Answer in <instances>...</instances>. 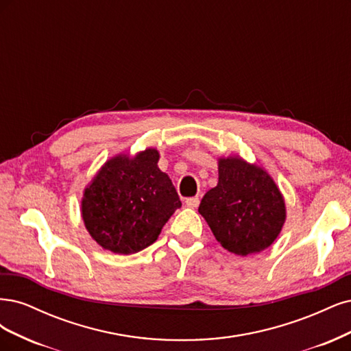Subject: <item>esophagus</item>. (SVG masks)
<instances>
[{
    "instance_id": "obj_1",
    "label": "esophagus",
    "mask_w": 351,
    "mask_h": 351,
    "mask_svg": "<svg viewBox=\"0 0 351 351\" xmlns=\"http://www.w3.org/2000/svg\"><path fill=\"white\" fill-rule=\"evenodd\" d=\"M186 206L189 207V208H195V207H198V204H199V198L198 197H189V198H186Z\"/></svg>"
}]
</instances>
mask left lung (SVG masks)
<instances>
[{
  "instance_id": "8db88e82",
  "label": "left lung",
  "mask_w": 351,
  "mask_h": 351,
  "mask_svg": "<svg viewBox=\"0 0 351 351\" xmlns=\"http://www.w3.org/2000/svg\"><path fill=\"white\" fill-rule=\"evenodd\" d=\"M198 211L224 250L242 256L273 243L286 219L274 180L239 157L220 159L219 184L202 197Z\"/></svg>"
}]
</instances>
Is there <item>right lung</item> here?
Wrapping results in <instances>:
<instances>
[{
  "label": "right lung",
  "mask_w": 351,
  "mask_h": 351,
  "mask_svg": "<svg viewBox=\"0 0 351 351\" xmlns=\"http://www.w3.org/2000/svg\"><path fill=\"white\" fill-rule=\"evenodd\" d=\"M149 149L134 159L118 156L105 163L84 191L83 220L93 239L108 251L130 255L156 242L182 202Z\"/></svg>",
  "instance_id": "add662e5"
}]
</instances>
